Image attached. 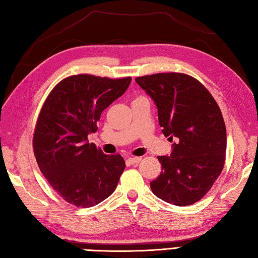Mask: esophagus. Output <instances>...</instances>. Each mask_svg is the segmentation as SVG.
<instances>
[{"mask_svg": "<svg viewBox=\"0 0 258 258\" xmlns=\"http://www.w3.org/2000/svg\"><path fill=\"white\" fill-rule=\"evenodd\" d=\"M140 160H142V157H129L127 159V162L131 165H134V164H138Z\"/></svg>", "mask_w": 258, "mask_h": 258, "instance_id": "34e87169", "label": "esophagus"}]
</instances>
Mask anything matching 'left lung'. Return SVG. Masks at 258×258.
Returning <instances> with one entry per match:
<instances>
[{"label":"left lung","mask_w":258,"mask_h":258,"mask_svg":"<svg viewBox=\"0 0 258 258\" xmlns=\"http://www.w3.org/2000/svg\"><path fill=\"white\" fill-rule=\"evenodd\" d=\"M136 82L156 104L162 133L174 140L171 155L158 156L162 173L150 188L174 206L193 205L208 193L225 164L227 133L219 106L186 74L158 73Z\"/></svg>","instance_id":"obj_1"}]
</instances>
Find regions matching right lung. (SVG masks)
<instances>
[{
    "label": "right lung",
    "instance_id": "1",
    "mask_svg": "<svg viewBox=\"0 0 258 258\" xmlns=\"http://www.w3.org/2000/svg\"><path fill=\"white\" fill-rule=\"evenodd\" d=\"M130 82L131 77L70 76L53 87L42 105L33 152L43 176L71 205L93 207L118 185L123 158L105 155L87 136L98 130L101 113L127 91Z\"/></svg>",
    "mask_w": 258,
    "mask_h": 258
}]
</instances>
